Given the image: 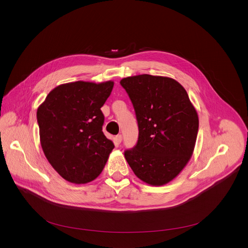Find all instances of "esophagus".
I'll return each instance as SVG.
<instances>
[{
	"label": "esophagus",
	"instance_id": "1",
	"mask_svg": "<svg viewBox=\"0 0 248 248\" xmlns=\"http://www.w3.org/2000/svg\"><path fill=\"white\" fill-rule=\"evenodd\" d=\"M122 140H123V135H122V134L116 135V141H117V142H118L119 144L122 142Z\"/></svg>",
	"mask_w": 248,
	"mask_h": 248
}]
</instances>
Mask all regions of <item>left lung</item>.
<instances>
[{
    "label": "left lung",
    "mask_w": 248,
    "mask_h": 248,
    "mask_svg": "<svg viewBox=\"0 0 248 248\" xmlns=\"http://www.w3.org/2000/svg\"><path fill=\"white\" fill-rule=\"evenodd\" d=\"M134 108L138 139L124 157L137 178L151 186L173 180L189 161L198 116L186 89L174 79L141 75L121 80Z\"/></svg>",
    "instance_id": "left-lung-1"
}]
</instances>
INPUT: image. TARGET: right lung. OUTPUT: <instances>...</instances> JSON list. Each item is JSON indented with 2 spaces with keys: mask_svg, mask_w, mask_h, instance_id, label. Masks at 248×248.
<instances>
[{
  "mask_svg": "<svg viewBox=\"0 0 248 248\" xmlns=\"http://www.w3.org/2000/svg\"><path fill=\"white\" fill-rule=\"evenodd\" d=\"M113 81H77L53 89L37 110L41 146L52 167L70 183L86 184L103 170L115 145L102 131V106Z\"/></svg>",
  "mask_w": 248,
  "mask_h": 248,
  "instance_id": "add662e5",
  "label": "right lung"
}]
</instances>
